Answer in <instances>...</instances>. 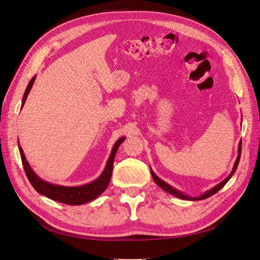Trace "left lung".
Returning a JSON list of instances; mask_svg holds the SVG:
<instances>
[{"label": "left lung", "mask_w": 260, "mask_h": 260, "mask_svg": "<svg viewBox=\"0 0 260 260\" xmlns=\"http://www.w3.org/2000/svg\"><path fill=\"white\" fill-rule=\"evenodd\" d=\"M241 147H242V141L239 142V146H238V157H237V160H236V162H235V165H234V168H233L232 173H231L230 175H228L227 177H226V178H225L221 183L216 184L215 186H213V188H212L211 190L205 192L203 195H201V196H199V197H191V196H188V195L183 194L182 192H180V191H178V190L174 189L173 186H171L170 184H168V183H166L165 181H163L162 179H160V178L158 177V176L155 175V174L152 172V170H151V169H150V173H151V176H152V178H153L154 182L157 183V184L160 186L161 189H163L164 191H166L168 193H170V194H172V195H174V196H176V197H178V199L185 200V201H202V200H205V199H208V197H210L211 195L215 194L216 192H219V191L223 188V186L227 183V181L232 178V176L235 174V172H236V170H237V168H238L239 161H240Z\"/></svg>", "instance_id": "left-lung-1"}]
</instances>
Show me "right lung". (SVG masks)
Segmentation results:
<instances>
[{
    "instance_id": "add662e5",
    "label": "right lung",
    "mask_w": 260,
    "mask_h": 260,
    "mask_svg": "<svg viewBox=\"0 0 260 260\" xmlns=\"http://www.w3.org/2000/svg\"><path fill=\"white\" fill-rule=\"evenodd\" d=\"M35 77L32 78V80L29 81L28 85L25 89L24 96L22 99V106H24L25 100L27 98L28 92L32 88ZM124 141V138H120L115 144H114L113 149L111 151L110 158L107 162L106 169L102 172V174L99 176V177L91 181L90 183L87 184H83L79 186H64V185H58V184H52L50 182H47L43 179H40L38 176L34 173V171L30 169V166L28 162L25 159V155L23 153V150L20 146V144H18V148L20 151V155H21V160L22 164L24 168V172L26 174V177L30 184L33 185V188L41 195H45L48 199L53 200L58 203H63L66 205H72V206H78L88 203L92 200L97 199L99 195H101L103 192L106 191L108 188V185L111 180V176H112V171H113V163L114 159H115V154L117 152V149L119 147V145Z\"/></svg>"
}]
</instances>
